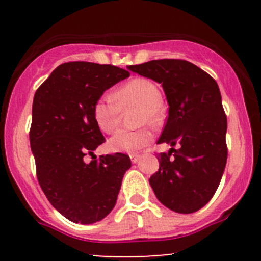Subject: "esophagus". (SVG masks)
I'll return each instance as SVG.
<instances>
[{"mask_svg":"<svg viewBox=\"0 0 261 261\" xmlns=\"http://www.w3.org/2000/svg\"><path fill=\"white\" fill-rule=\"evenodd\" d=\"M130 158H131V162H133V163H137V162L140 161V155L139 154H131Z\"/></svg>","mask_w":261,"mask_h":261,"instance_id":"obj_1","label":"esophagus"}]
</instances>
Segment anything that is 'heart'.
Segmentation results:
<instances>
[{
	"label": "heart",
	"instance_id": "heart-1",
	"mask_svg": "<svg viewBox=\"0 0 261 261\" xmlns=\"http://www.w3.org/2000/svg\"><path fill=\"white\" fill-rule=\"evenodd\" d=\"M162 94L160 88L152 81L134 79L125 83L114 93V97L107 95L95 101L93 116L95 124L104 133H113L120 124L122 110L139 107L135 119L136 124H161L163 119ZM153 134L148 127L143 126L136 130H118L109 139L108 147L113 152L134 153L149 145Z\"/></svg>",
	"mask_w": 261,
	"mask_h": 261
}]
</instances>
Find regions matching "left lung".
Instances as JSON below:
<instances>
[{
    "label": "left lung",
    "instance_id": "left-lung-1",
    "mask_svg": "<svg viewBox=\"0 0 261 261\" xmlns=\"http://www.w3.org/2000/svg\"><path fill=\"white\" fill-rule=\"evenodd\" d=\"M127 68L161 83L169 106L158 143L172 148L158 154L160 170L149 184L166 207L196 212L216 193L227 162V118L216 81L185 60H152Z\"/></svg>",
    "mask_w": 261,
    "mask_h": 261
}]
</instances>
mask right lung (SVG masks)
<instances>
[{
    "mask_svg": "<svg viewBox=\"0 0 261 261\" xmlns=\"http://www.w3.org/2000/svg\"><path fill=\"white\" fill-rule=\"evenodd\" d=\"M126 70L94 62H67L37 89L29 133L39 184L50 203L74 223L92 224L114 208L131 161L127 154H87L104 142L93 108Z\"/></svg>",
    "mask_w": 261,
    "mask_h": 261,
    "instance_id": "right-lung-1",
    "label": "right lung"
}]
</instances>
